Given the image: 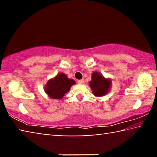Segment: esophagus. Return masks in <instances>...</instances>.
<instances>
[{
    "label": "esophagus",
    "instance_id": "34e87169",
    "mask_svg": "<svg viewBox=\"0 0 157 157\" xmlns=\"http://www.w3.org/2000/svg\"><path fill=\"white\" fill-rule=\"evenodd\" d=\"M78 83L79 84H84V79H79V80L78 81Z\"/></svg>",
    "mask_w": 157,
    "mask_h": 157
}]
</instances>
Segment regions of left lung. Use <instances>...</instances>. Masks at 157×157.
I'll use <instances>...</instances> for the list:
<instances>
[{
	"mask_svg": "<svg viewBox=\"0 0 157 157\" xmlns=\"http://www.w3.org/2000/svg\"><path fill=\"white\" fill-rule=\"evenodd\" d=\"M92 93L95 96H104L109 92L111 87V79L106 78L98 71H95L91 75V80L89 82Z\"/></svg>",
	"mask_w": 157,
	"mask_h": 157,
	"instance_id": "1",
	"label": "left lung"
}]
</instances>
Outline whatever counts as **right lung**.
I'll use <instances>...</instances> for the list:
<instances>
[{
	"mask_svg": "<svg viewBox=\"0 0 157 157\" xmlns=\"http://www.w3.org/2000/svg\"><path fill=\"white\" fill-rule=\"evenodd\" d=\"M75 83V80L68 78L66 74L59 73L47 82L45 85L44 91L52 99L61 100Z\"/></svg>",
	"mask_w": 157,
	"mask_h": 157,
	"instance_id": "obj_1",
	"label": "right lung"
}]
</instances>
